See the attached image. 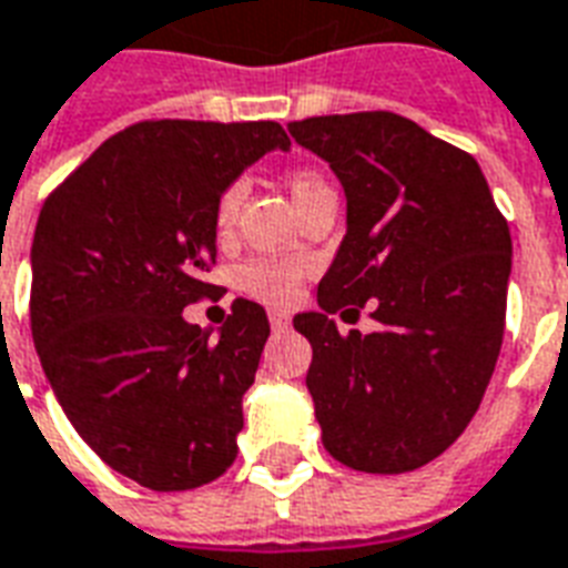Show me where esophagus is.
Listing matches in <instances>:
<instances>
[{
  "instance_id": "obj_1",
  "label": "esophagus",
  "mask_w": 568,
  "mask_h": 568,
  "mask_svg": "<svg viewBox=\"0 0 568 568\" xmlns=\"http://www.w3.org/2000/svg\"><path fill=\"white\" fill-rule=\"evenodd\" d=\"M267 318H271L273 331H285V327L292 325V318H288V313H283V310H271Z\"/></svg>"
}]
</instances>
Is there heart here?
Returning a JSON list of instances; mask_svg holds the SVG:
<instances>
[{
	"label": "heart",
	"instance_id": "1",
	"mask_svg": "<svg viewBox=\"0 0 568 568\" xmlns=\"http://www.w3.org/2000/svg\"><path fill=\"white\" fill-rule=\"evenodd\" d=\"M288 192H292V199H295V207H301L306 199H313L316 192L327 189V183L318 171H295V174H288ZM243 201V183H231L225 192L220 195V204H216V229L225 234L231 231L234 220H237V210H241ZM301 276H304V264L297 262V258H252L241 267L237 273V283L246 295L258 297V301H267V304L283 306L288 304L292 297L297 295V283H301Z\"/></svg>",
	"mask_w": 568,
	"mask_h": 568
}]
</instances>
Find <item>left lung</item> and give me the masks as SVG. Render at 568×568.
I'll use <instances>...</instances> for the list:
<instances>
[{
    "label": "left lung",
    "instance_id": "left-lung-1",
    "mask_svg": "<svg viewBox=\"0 0 568 568\" xmlns=\"http://www.w3.org/2000/svg\"><path fill=\"white\" fill-rule=\"evenodd\" d=\"M346 192V237L297 313L313 346L306 388L322 443L361 473L430 464L473 422L497 367L511 234L481 168L388 111L288 123ZM369 300L373 335L346 338L329 318Z\"/></svg>",
    "mask_w": 568,
    "mask_h": 568
}]
</instances>
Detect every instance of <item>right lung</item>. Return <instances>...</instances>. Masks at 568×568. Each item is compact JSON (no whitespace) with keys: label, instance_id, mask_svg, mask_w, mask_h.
<instances>
[{"label":"right lung","instance_id":"add662e5","mask_svg":"<svg viewBox=\"0 0 568 568\" xmlns=\"http://www.w3.org/2000/svg\"><path fill=\"white\" fill-rule=\"evenodd\" d=\"M283 125L155 120L108 138L41 207L32 339L50 388L104 464L150 490H192L237 457L243 394L271 337L237 297L229 322L183 310L216 285V204Z\"/></svg>","mask_w":568,"mask_h":568}]
</instances>
